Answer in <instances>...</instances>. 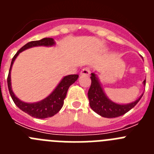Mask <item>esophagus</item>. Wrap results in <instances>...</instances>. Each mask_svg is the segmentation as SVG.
Returning a JSON list of instances; mask_svg holds the SVG:
<instances>
[{
  "label": "esophagus",
  "mask_w": 154,
  "mask_h": 154,
  "mask_svg": "<svg viewBox=\"0 0 154 154\" xmlns=\"http://www.w3.org/2000/svg\"><path fill=\"white\" fill-rule=\"evenodd\" d=\"M89 73H90V70H89V69H88V68H85V69H83L81 71L80 75H81L86 76V75H89Z\"/></svg>",
  "instance_id": "obj_1"
}]
</instances>
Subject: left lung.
Masks as SVG:
<instances>
[{"mask_svg": "<svg viewBox=\"0 0 154 154\" xmlns=\"http://www.w3.org/2000/svg\"><path fill=\"white\" fill-rule=\"evenodd\" d=\"M91 86L88 92V98L90 107L94 112L105 118H115L124 115L131 109L135 106L142 98V94L137 100L128 104H119L111 101L99 82V79L95 73H91ZM143 85L146 84V79L143 81Z\"/></svg>", "mask_w": 154, "mask_h": 154, "instance_id": "1", "label": "left lung"}]
</instances>
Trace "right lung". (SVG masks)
<instances>
[{"mask_svg":"<svg viewBox=\"0 0 154 154\" xmlns=\"http://www.w3.org/2000/svg\"><path fill=\"white\" fill-rule=\"evenodd\" d=\"M55 45V40L51 38H45L39 41H33L27 43L25 45L23 46L21 49H19L15 55L13 57L11 64L10 70L8 76V86L10 95L13 99L14 103L21 109L23 112H26L32 117L38 118V119H45V118L51 117L54 115L59 112L64 104V99H65L68 89L71 85H72L76 80L78 79V75H69L65 76L61 82L57 85L56 88L54 89L49 96L45 98L41 101L37 103H24L21 101L12 91L11 88V71L12 69L14 62L17 57V55L24 50L36 46H53Z\"/></svg>","mask_w":154,"mask_h":154,"instance_id":"obj_1","label":"right lung"}]
</instances>
